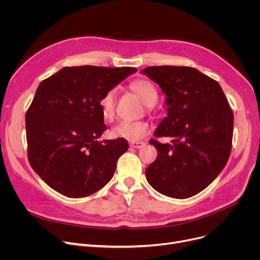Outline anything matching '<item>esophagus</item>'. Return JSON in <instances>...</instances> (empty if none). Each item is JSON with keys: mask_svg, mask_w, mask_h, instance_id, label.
Wrapping results in <instances>:
<instances>
[{"mask_svg": "<svg viewBox=\"0 0 260 260\" xmlns=\"http://www.w3.org/2000/svg\"><path fill=\"white\" fill-rule=\"evenodd\" d=\"M132 147H135V148H141L145 145L144 142H131L129 144Z\"/></svg>", "mask_w": 260, "mask_h": 260, "instance_id": "1", "label": "esophagus"}]
</instances>
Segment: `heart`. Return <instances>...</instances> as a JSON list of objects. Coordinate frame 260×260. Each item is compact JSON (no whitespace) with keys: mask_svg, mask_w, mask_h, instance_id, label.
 Masks as SVG:
<instances>
[{"mask_svg":"<svg viewBox=\"0 0 260 260\" xmlns=\"http://www.w3.org/2000/svg\"><path fill=\"white\" fill-rule=\"evenodd\" d=\"M131 89L138 94L141 101L149 108L156 103L158 91L156 87L146 80H137L131 84ZM117 89L107 90L99 100V107L102 117L111 121L115 115V100ZM149 133V125L145 121H120L109 131L112 138H122L128 141H138Z\"/></svg>","mask_w":260,"mask_h":260,"instance_id":"b5f03b06","label":"heart"}]
</instances>
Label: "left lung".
Segmentation results:
<instances>
[{
  "label": "left lung",
  "mask_w": 260,
  "mask_h": 260,
  "mask_svg": "<svg viewBox=\"0 0 260 260\" xmlns=\"http://www.w3.org/2000/svg\"><path fill=\"white\" fill-rule=\"evenodd\" d=\"M165 92L167 117L154 133L170 143L153 144L158 156L145 170L157 192L184 199L212 183L225 167L234 116L217 81L187 66H151L141 71Z\"/></svg>",
  "instance_id": "obj_1"
}]
</instances>
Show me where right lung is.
<instances>
[{"mask_svg": "<svg viewBox=\"0 0 260 260\" xmlns=\"http://www.w3.org/2000/svg\"><path fill=\"white\" fill-rule=\"evenodd\" d=\"M134 67H64L41 82L26 113L28 160L60 194L86 197L113 178L125 139L99 140L106 129L99 100Z\"/></svg>", "mask_w": 260, "mask_h": 260, "instance_id": "add662e5", "label": "right lung"}]
</instances>
